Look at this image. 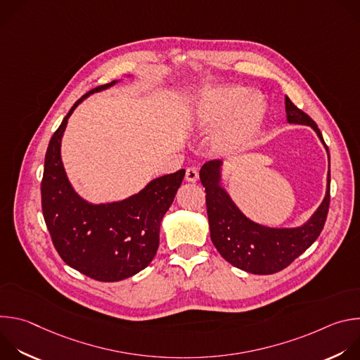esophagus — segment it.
<instances>
[{
  "label": "esophagus",
  "instance_id": "esophagus-1",
  "mask_svg": "<svg viewBox=\"0 0 360 360\" xmlns=\"http://www.w3.org/2000/svg\"><path fill=\"white\" fill-rule=\"evenodd\" d=\"M199 178V174H198V169L196 168H188L186 169V175H185V179L188 182H196Z\"/></svg>",
  "mask_w": 360,
  "mask_h": 360
}]
</instances>
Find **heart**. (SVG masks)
I'll use <instances>...</instances> for the list:
<instances>
[{
	"label": "heart",
	"mask_w": 360,
	"mask_h": 360,
	"mask_svg": "<svg viewBox=\"0 0 360 360\" xmlns=\"http://www.w3.org/2000/svg\"><path fill=\"white\" fill-rule=\"evenodd\" d=\"M246 94L248 89L238 85L205 89L193 98L188 108V128L195 134L211 132ZM264 114V101L258 95H248L236 111L217 128L212 136L214 148L218 152L231 153L246 146Z\"/></svg>",
	"instance_id": "obj_1"
}]
</instances>
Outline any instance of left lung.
<instances>
[{"mask_svg": "<svg viewBox=\"0 0 360 360\" xmlns=\"http://www.w3.org/2000/svg\"><path fill=\"white\" fill-rule=\"evenodd\" d=\"M286 121L311 127L329 150L315 121L285 96ZM330 168V158H329ZM200 182L207 192L211 239L222 258L235 268L255 275H271L289 266L321 235L329 211L330 169L326 193L315 214L296 228H269L250 221L236 207L222 186V161H210L200 168Z\"/></svg>", "mask_w": 360, "mask_h": 360, "instance_id": "obj_1", "label": "left lung"}]
</instances>
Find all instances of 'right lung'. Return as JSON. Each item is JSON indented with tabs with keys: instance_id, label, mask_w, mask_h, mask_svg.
Wrapping results in <instances>:
<instances>
[{
	"instance_id": "obj_1",
	"label": "right lung",
	"mask_w": 360,
	"mask_h": 360,
	"mask_svg": "<svg viewBox=\"0 0 360 360\" xmlns=\"http://www.w3.org/2000/svg\"><path fill=\"white\" fill-rule=\"evenodd\" d=\"M117 82L96 86L75 102L48 143L41 182L42 214L57 252L68 266L101 282L127 279L150 264L160 246L161 221L185 176L179 169L108 203H91L75 192L61 160L68 118L85 98Z\"/></svg>"
}]
</instances>
